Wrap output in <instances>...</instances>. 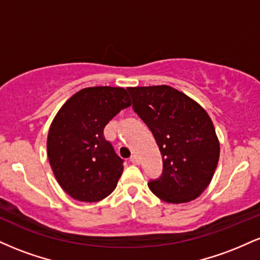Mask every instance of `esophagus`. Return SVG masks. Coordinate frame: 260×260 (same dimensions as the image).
I'll return each mask as SVG.
<instances>
[{
	"mask_svg": "<svg viewBox=\"0 0 260 260\" xmlns=\"http://www.w3.org/2000/svg\"><path fill=\"white\" fill-rule=\"evenodd\" d=\"M129 161L134 165H139V157L137 156V155H132V156L129 157Z\"/></svg>",
	"mask_w": 260,
	"mask_h": 260,
	"instance_id": "1",
	"label": "esophagus"
}]
</instances>
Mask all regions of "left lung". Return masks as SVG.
Listing matches in <instances>:
<instances>
[{
  "instance_id": "8db88e82",
  "label": "left lung",
  "mask_w": 260,
  "mask_h": 260,
  "mask_svg": "<svg viewBox=\"0 0 260 260\" xmlns=\"http://www.w3.org/2000/svg\"><path fill=\"white\" fill-rule=\"evenodd\" d=\"M133 110L149 127L162 155L159 180L148 183L166 203L198 198L213 178L220 143L213 121L197 101L169 85L127 88Z\"/></svg>"
}]
</instances>
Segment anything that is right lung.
Returning a JSON list of instances; mask_svg holds the SVG:
<instances>
[{"mask_svg":"<svg viewBox=\"0 0 260 260\" xmlns=\"http://www.w3.org/2000/svg\"><path fill=\"white\" fill-rule=\"evenodd\" d=\"M124 88L91 86L71 96L47 134V156L58 184L79 202L94 203L117 186L123 160L104 137V128L131 106Z\"/></svg>","mask_w":260,"mask_h":260,"instance_id":"right-lung-1","label":"right lung"}]
</instances>
